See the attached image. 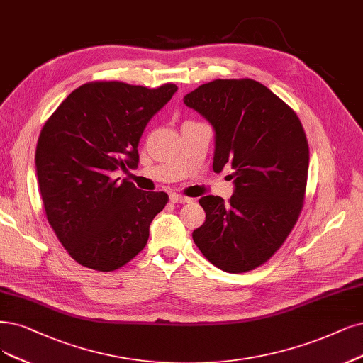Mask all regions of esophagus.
I'll list each match as a JSON object with an SVG mask.
<instances>
[{"instance_id": "obj_1", "label": "esophagus", "mask_w": 363, "mask_h": 363, "mask_svg": "<svg viewBox=\"0 0 363 363\" xmlns=\"http://www.w3.org/2000/svg\"><path fill=\"white\" fill-rule=\"evenodd\" d=\"M170 202H173V203H191L193 200L190 197H185V196L174 193V194L170 196Z\"/></svg>"}]
</instances>
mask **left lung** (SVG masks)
Returning a JSON list of instances; mask_svg holds the SVG:
<instances>
[{"mask_svg":"<svg viewBox=\"0 0 363 363\" xmlns=\"http://www.w3.org/2000/svg\"><path fill=\"white\" fill-rule=\"evenodd\" d=\"M216 130L213 172L233 169L235 194L199 200L205 223L193 232L224 272L256 269L284 244L303 208L310 150L289 104L252 79H216L184 97Z\"/></svg>","mask_w":363,"mask_h":363,"instance_id":"8db88e82","label":"left lung"}]
</instances>
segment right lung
Returning a JSON list of instances; mask_svg holds the SVG:
<instances>
[{"mask_svg": "<svg viewBox=\"0 0 363 363\" xmlns=\"http://www.w3.org/2000/svg\"><path fill=\"white\" fill-rule=\"evenodd\" d=\"M178 86L97 80L76 88L45 123L35 147L37 179L50 227L79 264L111 272L145 248L150 224L169 202L113 178L139 163L150 119Z\"/></svg>", "mask_w": 363, "mask_h": 363, "instance_id": "1", "label": "right lung"}]
</instances>
